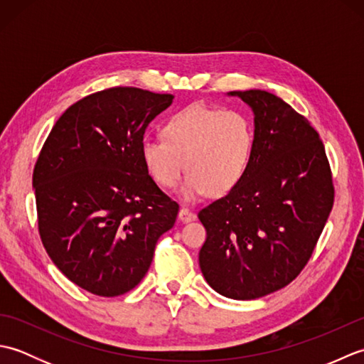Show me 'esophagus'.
<instances>
[{"label": "esophagus", "mask_w": 364, "mask_h": 364, "mask_svg": "<svg viewBox=\"0 0 364 364\" xmlns=\"http://www.w3.org/2000/svg\"><path fill=\"white\" fill-rule=\"evenodd\" d=\"M197 215L192 213L189 208H181L180 213H178V219L181 222H191V220H196Z\"/></svg>", "instance_id": "34e87169"}]
</instances>
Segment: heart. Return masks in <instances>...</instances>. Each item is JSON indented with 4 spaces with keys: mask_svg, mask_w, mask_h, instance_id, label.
Here are the masks:
<instances>
[{
    "mask_svg": "<svg viewBox=\"0 0 364 364\" xmlns=\"http://www.w3.org/2000/svg\"><path fill=\"white\" fill-rule=\"evenodd\" d=\"M162 141L144 139L141 159L158 186L175 188L186 168L180 194L186 202L208 192L223 196L242 181L255 150V127L239 109L191 105L161 127Z\"/></svg>",
    "mask_w": 364,
    "mask_h": 364,
    "instance_id": "obj_1",
    "label": "heart"
}]
</instances>
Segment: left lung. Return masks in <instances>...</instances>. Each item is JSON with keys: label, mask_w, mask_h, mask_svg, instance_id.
Instances as JSON below:
<instances>
[{"label": "left lung", "mask_w": 364, "mask_h": 364, "mask_svg": "<svg viewBox=\"0 0 364 364\" xmlns=\"http://www.w3.org/2000/svg\"><path fill=\"white\" fill-rule=\"evenodd\" d=\"M255 115V150L237 186L198 213V262L211 288L253 300L284 288L311 258L333 208L326 149L310 122L266 90L230 92Z\"/></svg>", "instance_id": "obj_1"}]
</instances>
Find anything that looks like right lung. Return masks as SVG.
Listing matches in <instances>:
<instances>
[{
    "label": "right lung",
    "instance_id": "add662e5",
    "mask_svg": "<svg viewBox=\"0 0 364 364\" xmlns=\"http://www.w3.org/2000/svg\"><path fill=\"white\" fill-rule=\"evenodd\" d=\"M172 100L137 87L95 92L60 115L37 158L42 244L68 280L95 296L136 288L176 220L180 206L141 159L146 127Z\"/></svg>",
    "mask_w": 364,
    "mask_h": 364
}]
</instances>
